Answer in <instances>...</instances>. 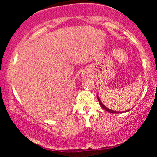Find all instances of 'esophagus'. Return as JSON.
<instances>
[{"instance_id": "obj_1", "label": "esophagus", "mask_w": 157, "mask_h": 157, "mask_svg": "<svg viewBox=\"0 0 157 157\" xmlns=\"http://www.w3.org/2000/svg\"><path fill=\"white\" fill-rule=\"evenodd\" d=\"M88 75H87V74H86V73H84L83 74V77H87Z\"/></svg>"}]
</instances>
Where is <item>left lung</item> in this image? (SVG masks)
I'll list each match as a JSON object with an SVG mask.
<instances>
[{
	"label": "left lung",
	"mask_w": 157,
	"mask_h": 157,
	"mask_svg": "<svg viewBox=\"0 0 157 157\" xmlns=\"http://www.w3.org/2000/svg\"><path fill=\"white\" fill-rule=\"evenodd\" d=\"M97 100H98V101H99V102H100V105H101V107L102 108V109H105V111H109V112H110V113H122V112H120V111H113V110H111L110 109H108L107 107H105V105H103V104L102 103V102H101V100H100V98H99V97H98V95H97ZM129 111V110H128Z\"/></svg>",
	"instance_id": "left-lung-1"
}]
</instances>
